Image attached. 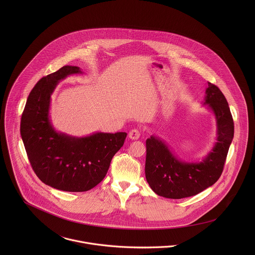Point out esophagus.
I'll use <instances>...</instances> for the list:
<instances>
[{
  "label": "esophagus",
  "instance_id": "1",
  "mask_svg": "<svg viewBox=\"0 0 255 255\" xmlns=\"http://www.w3.org/2000/svg\"><path fill=\"white\" fill-rule=\"evenodd\" d=\"M128 136H129L130 139L136 140V139H138L139 136H140V131H139L138 129H136V128H133V129H131V130L129 131Z\"/></svg>",
  "mask_w": 255,
  "mask_h": 255
}]
</instances>
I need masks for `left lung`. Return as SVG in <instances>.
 <instances>
[{"label": "left lung", "mask_w": 255, "mask_h": 255, "mask_svg": "<svg viewBox=\"0 0 255 255\" xmlns=\"http://www.w3.org/2000/svg\"><path fill=\"white\" fill-rule=\"evenodd\" d=\"M203 105L215 117L216 141L197 161L179 159L160 137L146 140V181L158 195L181 199L195 195L217 182L234 137V121L229 104L218 87L208 82Z\"/></svg>", "instance_id": "1"}]
</instances>
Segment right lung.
Segmentation results:
<instances>
[{
	"label": "right lung",
	"instance_id": "1",
	"mask_svg": "<svg viewBox=\"0 0 255 255\" xmlns=\"http://www.w3.org/2000/svg\"><path fill=\"white\" fill-rule=\"evenodd\" d=\"M75 73L82 71L65 66L37 82L21 116L20 135L42 182L60 190L81 192L103 181L127 132H94L78 137L55 129L50 119L51 96L60 81Z\"/></svg>",
	"mask_w": 255,
	"mask_h": 255
}]
</instances>
